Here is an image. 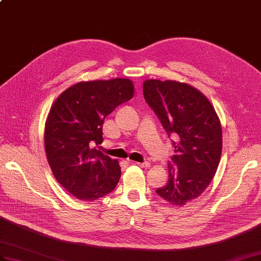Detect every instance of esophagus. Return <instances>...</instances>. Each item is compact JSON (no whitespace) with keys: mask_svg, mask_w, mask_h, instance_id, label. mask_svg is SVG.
I'll return each mask as SVG.
<instances>
[{"mask_svg":"<svg viewBox=\"0 0 261 261\" xmlns=\"http://www.w3.org/2000/svg\"><path fill=\"white\" fill-rule=\"evenodd\" d=\"M137 166L143 167V168H148L150 166V164L148 162H144V163H135Z\"/></svg>","mask_w":261,"mask_h":261,"instance_id":"34e87169","label":"esophagus"}]
</instances>
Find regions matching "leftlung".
I'll use <instances>...</instances> for the list:
<instances>
[{"label":"left lung","instance_id":"1","mask_svg":"<svg viewBox=\"0 0 261 261\" xmlns=\"http://www.w3.org/2000/svg\"><path fill=\"white\" fill-rule=\"evenodd\" d=\"M144 98L175 141L168 181L157 195L175 206L199 197L217 171L222 132L219 118L204 94L186 83L147 80Z\"/></svg>","mask_w":261,"mask_h":261}]
</instances>
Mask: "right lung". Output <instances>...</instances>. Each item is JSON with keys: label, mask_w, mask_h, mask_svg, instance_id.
Segmentation results:
<instances>
[{"label": "right lung", "mask_w": 261, "mask_h": 261, "mask_svg": "<svg viewBox=\"0 0 261 261\" xmlns=\"http://www.w3.org/2000/svg\"><path fill=\"white\" fill-rule=\"evenodd\" d=\"M134 96L128 79L80 82L63 92L50 107L44 144L56 180L76 198L93 201L115 189L117 160L98 150L107 115Z\"/></svg>", "instance_id": "1"}]
</instances>
